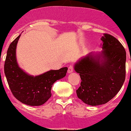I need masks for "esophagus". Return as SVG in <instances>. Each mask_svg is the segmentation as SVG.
I'll list each match as a JSON object with an SVG mask.
<instances>
[{"mask_svg":"<svg viewBox=\"0 0 131 131\" xmlns=\"http://www.w3.org/2000/svg\"><path fill=\"white\" fill-rule=\"evenodd\" d=\"M73 71V65H70L69 67H68V73H72Z\"/></svg>","mask_w":131,"mask_h":131,"instance_id":"obj_1","label":"esophagus"}]
</instances>
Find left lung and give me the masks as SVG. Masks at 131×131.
Instances as JSON below:
<instances>
[{
    "instance_id": "left-lung-1",
    "label": "left lung",
    "mask_w": 131,
    "mask_h": 131,
    "mask_svg": "<svg viewBox=\"0 0 131 131\" xmlns=\"http://www.w3.org/2000/svg\"><path fill=\"white\" fill-rule=\"evenodd\" d=\"M103 51L90 53L75 64L81 77L76 90L79 99L86 104L98 106L111 101L118 93L125 79L126 52L121 43L109 34H103Z\"/></svg>"
}]
</instances>
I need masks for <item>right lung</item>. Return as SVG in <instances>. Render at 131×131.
<instances>
[{
	"label": "right lung",
	"instance_id": "obj_1",
	"mask_svg": "<svg viewBox=\"0 0 131 131\" xmlns=\"http://www.w3.org/2000/svg\"><path fill=\"white\" fill-rule=\"evenodd\" d=\"M19 35L7 49L4 63V73L11 93L23 104L41 106L51 96L53 84L66 75L68 68L50 70L40 75H29L18 67L16 59V47Z\"/></svg>",
	"mask_w": 131,
	"mask_h": 131
}]
</instances>
